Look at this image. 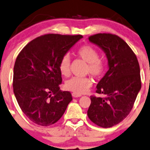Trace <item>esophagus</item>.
Instances as JSON below:
<instances>
[{
  "label": "esophagus",
  "instance_id": "34e87169",
  "mask_svg": "<svg viewBox=\"0 0 150 150\" xmlns=\"http://www.w3.org/2000/svg\"><path fill=\"white\" fill-rule=\"evenodd\" d=\"M72 97H81V95H80V94L75 93V92H73V93H72Z\"/></svg>",
  "mask_w": 150,
  "mask_h": 150
}]
</instances>
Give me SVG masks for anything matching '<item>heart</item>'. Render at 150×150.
I'll use <instances>...</instances> for the list:
<instances>
[{
  "label": "heart",
  "instance_id": "obj_1",
  "mask_svg": "<svg viewBox=\"0 0 150 150\" xmlns=\"http://www.w3.org/2000/svg\"><path fill=\"white\" fill-rule=\"evenodd\" d=\"M77 55L88 62L87 71L92 76L99 78L104 71V64L99 59V53L95 49L89 45H83L76 51ZM70 58L65 55L59 62V69L61 74L67 76L69 74ZM92 86V81L88 77H72L65 82V88L68 90L77 94H83Z\"/></svg>",
  "mask_w": 150,
  "mask_h": 150
}]
</instances>
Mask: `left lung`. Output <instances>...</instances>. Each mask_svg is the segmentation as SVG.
<instances>
[{"label":"left lung","instance_id":"obj_1","mask_svg":"<svg viewBox=\"0 0 150 150\" xmlns=\"http://www.w3.org/2000/svg\"><path fill=\"white\" fill-rule=\"evenodd\" d=\"M88 40L106 53L108 70L96 90L106 97L91 96L88 115L95 125L108 128L122 121L132 110L141 88L140 66L134 51L120 37L98 33Z\"/></svg>","mask_w":150,"mask_h":150}]
</instances>
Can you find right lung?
<instances>
[{
	"label": "right lung",
	"instance_id": "obj_1",
	"mask_svg": "<svg viewBox=\"0 0 150 150\" xmlns=\"http://www.w3.org/2000/svg\"><path fill=\"white\" fill-rule=\"evenodd\" d=\"M82 35L47 34L29 42L16 59L13 89L21 110L33 122L50 126L58 122L72 100L61 91L59 62Z\"/></svg>",
	"mask_w": 150,
	"mask_h": 150
}]
</instances>
